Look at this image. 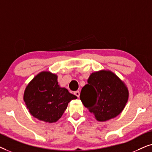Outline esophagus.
Instances as JSON below:
<instances>
[{
    "label": "esophagus",
    "instance_id": "esophagus-1",
    "mask_svg": "<svg viewBox=\"0 0 152 152\" xmlns=\"http://www.w3.org/2000/svg\"><path fill=\"white\" fill-rule=\"evenodd\" d=\"M74 94L77 97H80V91H75V92H74Z\"/></svg>",
    "mask_w": 152,
    "mask_h": 152
}]
</instances>
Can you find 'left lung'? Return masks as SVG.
<instances>
[{"instance_id":"left-lung-1","label":"left lung","mask_w":152,"mask_h":152,"mask_svg":"<svg viewBox=\"0 0 152 152\" xmlns=\"http://www.w3.org/2000/svg\"><path fill=\"white\" fill-rule=\"evenodd\" d=\"M87 82L80 99L97 121H107L122 113L127 103L129 90L114 72L109 70L92 72Z\"/></svg>"}]
</instances>
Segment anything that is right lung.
<instances>
[{
  "label": "right lung",
  "instance_id": "obj_1",
  "mask_svg": "<svg viewBox=\"0 0 152 152\" xmlns=\"http://www.w3.org/2000/svg\"><path fill=\"white\" fill-rule=\"evenodd\" d=\"M57 75L50 71L37 74L27 85L23 100L33 117L53 123L61 118L68 103L77 98L58 84Z\"/></svg>",
  "mask_w": 152,
  "mask_h": 152
}]
</instances>
